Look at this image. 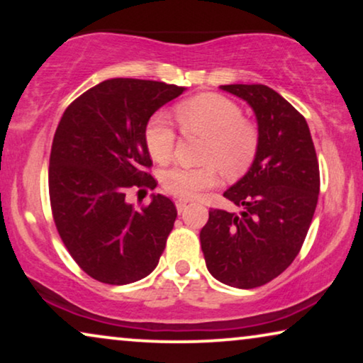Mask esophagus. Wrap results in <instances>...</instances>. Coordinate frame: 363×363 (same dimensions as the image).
Instances as JSON below:
<instances>
[{
	"instance_id": "34e87169",
	"label": "esophagus",
	"mask_w": 363,
	"mask_h": 363,
	"mask_svg": "<svg viewBox=\"0 0 363 363\" xmlns=\"http://www.w3.org/2000/svg\"><path fill=\"white\" fill-rule=\"evenodd\" d=\"M186 206H188V203L186 201H177V211L178 213H183V211H185L186 210Z\"/></svg>"
}]
</instances>
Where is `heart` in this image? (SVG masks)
Returning a JSON list of instances; mask_svg holds the SVG:
<instances>
[{
  "instance_id": "obj_1",
  "label": "heart",
  "mask_w": 363,
  "mask_h": 363,
  "mask_svg": "<svg viewBox=\"0 0 363 363\" xmlns=\"http://www.w3.org/2000/svg\"><path fill=\"white\" fill-rule=\"evenodd\" d=\"M177 118L183 132L198 133L206 142L198 168L173 167L163 172L162 185L173 196L190 200L215 186L216 168L226 178L245 173L255 160L259 135L257 128L242 118L241 107L218 94H203L177 107ZM177 133L165 113H155L145 127V143L155 162L170 160Z\"/></svg>"
}]
</instances>
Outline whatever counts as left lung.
<instances>
[{
	"label": "left lung",
	"instance_id": "obj_1",
	"mask_svg": "<svg viewBox=\"0 0 363 363\" xmlns=\"http://www.w3.org/2000/svg\"><path fill=\"white\" fill-rule=\"evenodd\" d=\"M220 89L252 108L259 143L250 170L223 193L242 211L210 210L200 241L215 279L252 289L299 255L319 198V163L306 118L284 97L262 84Z\"/></svg>",
	"mask_w": 363,
	"mask_h": 363
}]
</instances>
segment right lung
Returning a JSON list of instances; mask_svg holds the SVG:
<instances>
[{"label": "right lung", "mask_w": 363, "mask_h": 363, "mask_svg": "<svg viewBox=\"0 0 363 363\" xmlns=\"http://www.w3.org/2000/svg\"><path fill=\"white\" fill-rule=\"evenodd\" d=\"M185 92L173 84L108 79L66 108L49 158V198L59 236L74 261L94 279L123 286L158 264L177 208L152 195L135 210L132 186L155 188L145 143L150 117Z\"/></svg>", "instance_id": "add662e5"}]
</instances>
